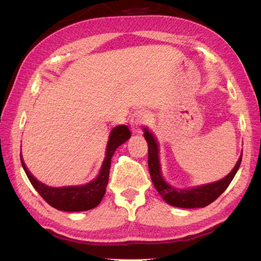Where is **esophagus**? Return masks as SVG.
Masks as SVG:
<instances>
[{
    "instance_id": "obj_1",
    "label": "esophagus",
    "mask_w": 261,
    "mask_h": 261,
    "mask_svg": "<svg viewBox=\"0 0 261 261\" xmlns=\"http://www.w3.org/2000/svg\"><path fill=\"white\" fill-rule=\"evenodd\" d=\"M147 121H148V116L146 113L143 112V110H138V112H136L134 115H132L130 120L132 132H134V134H140L141 125H144Z\"/></svg>"
}]
</instances>
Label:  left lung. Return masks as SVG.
<instances>
[{
	"label": "left lung",
	"instance_id": "8db88e82",
	"mask_svg": "<svg viewBox=\"0 0 261 261\" xmlns=\"http://www.w3.org/2000/svg\"><path fill=\"white\" fill-rule=\"evenodd\" d=\"M143 131L148 146V169L152 182L156 191L161 194L163 200L171 206L180 207V208H200V207H206L212 204L226 191L241 166L242 154L233 169L226 177L218 182L199 185V187L191 189H176L166 183V180L162 177L160 161H159V146L153 134L148 131L146 126L144 127Z\"/></svg>",
	"mask_w": 261,
	"mask_h": 261
}]
</instances>
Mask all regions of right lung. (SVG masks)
Listing matches in <instances>:
<instances>
[{"label": "right lung", "instance_id": "1", "mask_svg": "<svg viewBox=\"0 0 261 261\" xmlns=\"http://www.w3.org/2000/svg\"><path fill=\"white\" fill-rule=\"evenodd\" d=\"M131 137V132L126 125L115 126L109 135V140L106 148V158L96 177L85 185L74 187L53 188L41 183L30 173L25 166L20 153V161L31 184L48 204L54 208L63 212H83L94 208L100 204L105 196L108 184L109 169L112 158L118 146Z\"/></svg>", "mask_w": 261, "mask_h": 261}]
</instances>
